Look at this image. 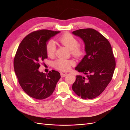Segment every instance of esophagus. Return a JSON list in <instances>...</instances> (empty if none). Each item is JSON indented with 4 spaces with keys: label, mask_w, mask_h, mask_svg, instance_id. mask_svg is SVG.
Segmentation results:
<instances>
[{
    "label": "esophagus",
    "mask_w": 130,
    "mask_h": 130,
    "mask_svg": "<svg viewBox=\"0 0 130 130\" xmlns=\"http://www.w3.org/2000/svg\"><path fill=\"white\" fill-rule=\"evenodd\" d=\"M68 75V73H61V77H64V76Z\"/></svg>",
    "instance_id": "1"
}]
</instances>
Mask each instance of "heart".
Listing matches in <instances>:
<instances>
[{"label": "heart", "instance_id": "b5f03b06", "mask_svg": "<svg viewBox=\"0 0 130 130\" xmlns=\"http://www.w3.org/2000/svg\"><path fill=\"white\" fill-rule=\"evenodd\" d=\"M62 45L65 46L69 50L73 55L76 58H80L84 54V50L82 47L78 45L77 39L72 34L66 33L58 38ZM56 45L53 41H50L46 44V52L48 56L50 57L54 56L55 54ZM74 64L72 61L67 60L64 59H58L54 63V67L61 71H67L70 69V67Z\"/></svg>", "mask_w": 130, "mask_h": 130}]
</instances>
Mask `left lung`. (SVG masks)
Masks as SVG:
<instances>
[{"mask_svg": "<svg viewBox=\"0 0 130 130\" xmlns=\"http://www.w3.org/2000/svg\"><path fill=\"white\" fill-rule=\"evenodd\" d=\"M72 34L81 38L86 55L76 67L77 72L86 77L77 75L73 84V91L82 99H92L99 96L111 81L116 61L108 41L93 29H82Z\"/></svg>", "mask_w": 130, "mask_h": 130, "instance_id": "obj_1", "label": "left lung"}]
</instances>
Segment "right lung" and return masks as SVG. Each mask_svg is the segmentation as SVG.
<instances>
[{
	"label": "right lung",
	"mask_w": 130,
	"mask_h": 130,
	"mask_svg": "<svg viewBox=\"0 0 130 130\" xmlns=\"http://www.w3.org/2000/svg\"><path fill=\"white\" fill-rule=\"evenodd\" d=\"M60 32L48 30L34 31L23 39L14 58V69L19 85L31 98L42 100L50 96L55 89L60 74L52 70L48 74L39 71L40 62L48 57L46 44Z\"/></svg>",
	"instance_id": "right-lung-1"
}]
</instances>
